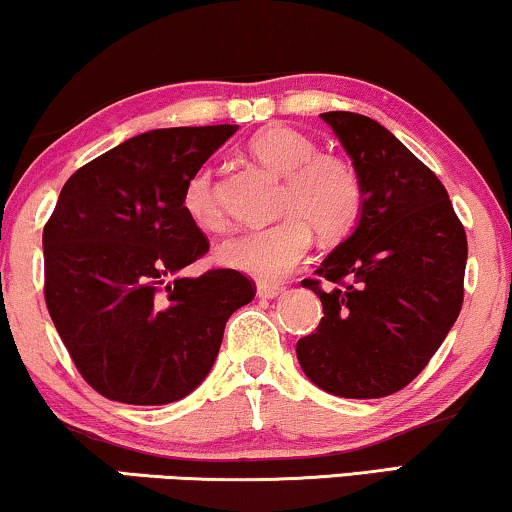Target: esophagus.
<instances>
[{
    "label": "esophagus",
    "instance_id": "obj_1",
    "mask_svg": "<svg viewBox=\"0 0 512 512\" xmlns=\"http://www.w3.org/2000/svg\"><path fill=\"white\" fill-rule=\"evenodd\" d=\"M282 291H284V286H279V284H258L256 286L258 298H268V300L282 296Z\"/></svg>",
    "mask_w": 512,
    "mask_h": 512
}]
</instances>
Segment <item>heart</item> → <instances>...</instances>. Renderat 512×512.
<instances>
[{
  "instance_id": "heart-1",
  "label": "heart",
  "mask_w": 512,
  "mask_h": 512,
  "mask_svg": "<svg viewBox=\"0 0 512 512\" xmlns=\"http://www.w3.org/2000/svg\"><path fill=\"white\" fill-rule=\"evenodd\" d=\"M249 153L284 177L279 214L286 216L272 226L226 237L216 247V258L258 282H279L303 263L312 247V228L328 242L352 233L363 212V184L352 163L333 153H317L314 139L289 125L256 132L249 139ZM181 202L198 228L223 226L212 167L202 165L188 177Z\"/></svg>"
}]
</instances>
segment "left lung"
<instances>
[{"label":"left lung","instance_id":"left-lung-1","mask_svg":"<svg viewBox=\"0 0 512 512\" xmlns=\"http://www.w3.org/2000/svg\"><path fill=\"white\" fill-rule=\"evenodd\" d=\"M321 118L359 172L363 212L317 279H303L324 317L298 340L296 354L328 394L382 398L422 373L457 321L466 230L440 179L384 125L352 111Z\"/></svg>","mask_w":512,"mask_h":512}]
</instances>
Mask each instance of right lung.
Returning <instances> with one entry per match:
<instances>
[{"instance_id": "add662e5", "label": "right lung", "mask_w": 512, "mask_h": 512, "mask_svg": "<svg viewBox=\"0 0 512 512\" xmlns=\"http://www.w3.org/2000/svg\"><path fill=\"white\" fill-rule=\"evenodd\" d=\"M237 125L165 128L118 144L62 186L44 226V296L83 380L109 401L165 405L212 370L223 328L256 286L219 268L184 212L191 174Z\"/></svg>"}]
</instances>
